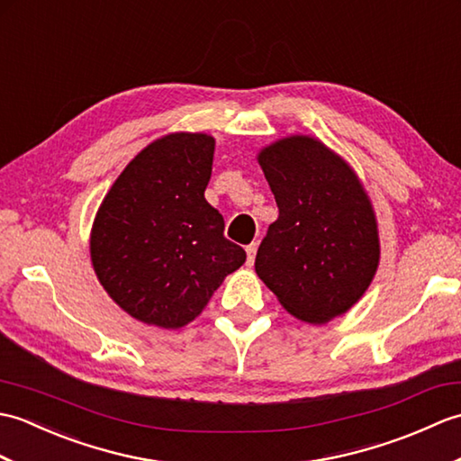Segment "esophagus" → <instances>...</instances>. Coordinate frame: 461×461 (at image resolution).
<instances>
[{"label": "esophagus", "instance_id": "obj_1", "mask_svg": "<svg viewBox=\"0 0 461 461\" xmlns=\"http://www.w3.org/2000/svg\"><path fill=\"white\" fill-rule=\"evenodd\" d=\"M248 251V266H253V261H256V253H258V243H251V246L246 248Z\"/></svg>", "mask_w": 461, "mask_h": 461}]
</instances>
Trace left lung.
<instances>
[{
  "label": "left lung",
  "instance_id": "1",
  "mask_svg": "<svg viewBox=\"0 0 461 461\" xmlns=\"http://www.w3.org/2000/svg\"><path fill=\"white\" fill-rule=\"evenodd\" d=\"M258 160L279 218L258 249L256 271L293 317L322 325L355 305L376 273L370 198L355 170L312 136L281 139Z\"/></svg>",
  "mask_w": 461,
  "mask_h": 461
}]
</instances>
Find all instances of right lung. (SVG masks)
<instances>
[{"label":"right lung","mask_w":461,"mask_h":461,"mask_svg":"<svg viewBox=\"0 0 461 461\" xmlns=\"http://www.w3.org/2000/svg\"><path fill=\"white\" fill-rule=\"evenodd\" d=\"M213 149L210 134L162 136L134 156L96 212V277L146 325H188L246 261V251L223 238L221 213L203 198Z\"/></svg>","instance_id":"right-lung-1"}]
</instances>
